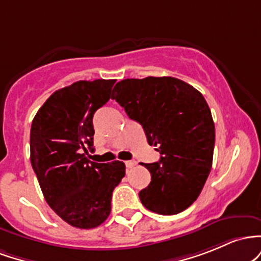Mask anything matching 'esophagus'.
<instances>
[{
	"instance_id": "obj_1",
	"label": "esophagus",
	"mask_w": 261,
	"mask_h": 261,
	"mask_svg": "<svg viewBox=\"0 0 261 261\" xmlns=\"http://www.w3.org/2000/svg\"><path fill=\"white\" fill-rule=\"evenodd\" d=\"M136 164H137V162H134V160H128V162H125V166H127L128 169H130V168H133Z\"/></svg>"
}]
</instances>
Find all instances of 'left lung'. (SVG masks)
Here are the masks:
<instances>
[{"mask_svg": "<svg viewBox=\"0 0 261 261\" xmlns=\"http://www.w3.org/2000/svg\"><path fill=\"white\" fill-rule=\"evenodd\" d=\"M112 98L140 123L160 160L144 164L151 181L139 192L143 206L164 216L177 215L200 196L212 168L215 123L200 91L171 76L125 79Z\"/></svg>", "mask_w": 261, "mask_h": 261, "instance_id": "left-lung-1", "label": "left lung"}]
</instances>
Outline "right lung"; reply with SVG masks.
<instances>
[{"label":"right lung","mask_w":261,"mask_h":261,"mask_svg":"<svg viewBox=\"0 0 261 261\" xmlns=\"http://www.w3.org/2000/svg\"><path fill=\"white\" fill-rule=\"evenodd\" d=\"M116 80L77 81L55 91L32 122L31 163L46 203L66 223L98 227L111 213L124 163L90 162L83 150L93 145V115L107 103Z\"/></svg>","instance_id":"add662e5"}]
</instances>
